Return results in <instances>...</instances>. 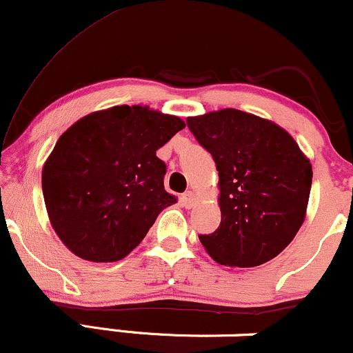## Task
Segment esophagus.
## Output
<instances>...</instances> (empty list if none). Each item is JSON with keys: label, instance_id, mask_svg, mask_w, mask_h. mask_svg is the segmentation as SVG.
<instances>
[{"label": "esophagus", "instance_id": "esophagus-1", "mask_svg": "<svg viewBox=\"0 0 353 353\" xmlns=\"http://www.w3.org/2000/svg\"><path fill=\"white\" fill-rule=\"evenodd\" d=\"M181 202H182V205H184V208H188V209L192 208V205L196 204V196H194L192 190H188V192L182 194Z\"/></svg>", "mask_w": 353, "mask_h": 353}]
</instances>
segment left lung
Returning <instances> with one entry per match:
<instances>
[{
	"label": "left lung",
	"mask_w": 353,
	"mask_h": 353,
	"mask_svg": "<svg viewBox=\"0 0 353 353\" xmlns=\"http://www.w3.org/2000/svg\"><path fill=\"white\" fill-rule=\"evenodd\" d=\"M188 125L212 156L221 189V225L201 244L222 265L277 257L305 219L310 161L285 129L239 109L188 117Z\"/></svg>",
	"instance_id": "obj_1"
}]
</instances>
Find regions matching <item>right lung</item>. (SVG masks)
Returning <instances> with one entry per match:
<instances>
[{"label":"right lung","mask_w":353,"mask_h":353,"mask_svg":"<svg viewBox=\"0 0 353 353\" xmlns=\"http://www.w3.org/2000/svg\"><path fill=\"white\" fill-rule=\"evenodd\" d=\"M177 116L114 106L63 132L43 168L52 229L84 261L116 262L136 249L163 209L165 164L156 151L184 129Z\"/></svg>","instance_id":"obj_1"}]
</instances>
